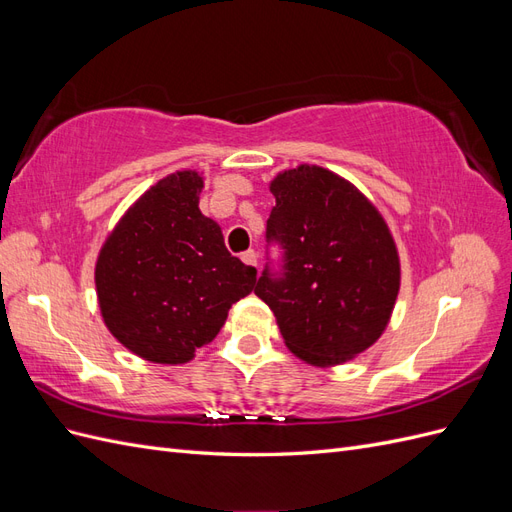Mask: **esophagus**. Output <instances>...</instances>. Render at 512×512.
<instances>
[{"mask_svg":"<svg viewBox=\"0 0 512 512\" xmlns=\"http://www.w3.org/2000/svg\"><path fill=\"white\" fill-rule=\"evenodd\" d=\"M241 260L245 262V265H250V267H256V265H258V256H256L254 250L243 252V254H241Z\"/></svg>","mask_w":512,"mask_h":512,"instance_id":"34e87169","label":"esophagus"}]
</instances>
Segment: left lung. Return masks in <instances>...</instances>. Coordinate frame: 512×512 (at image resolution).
Returning <instances> with one entry per match:
<instances>
[{
  "mask_svg": "<svg viewBox=\"0 0 512 512\" xmlns=\"http://www.w3.org/2000/svg\"><path fill=\"white\" fill-rule=\"evenodd\" d=\"M267 239L284 247V273L254 288L286 348L314 367H335L374 346L391 320L401 265L389 224L348 179L299 164L269 183Z\"/></svg>",
  "mask_w": 512,
  "mask_h": 512,
  "instance_id": "1",
  "label": "left lung"
}]
</instances>
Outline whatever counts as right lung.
Wrapping results in <instances>:
<instances>
[{
	"instance_id": "1",
	"label": "right lung",
	"mask_w": 512,
	"mask_h": 512,
	"mask_svg": "<svg viewBox=\"0 0 512 512\" xmlns=\"http://www.w3.org/2000/svg\"><path fill=\"white\" fill-rule=\"evenodd\" d=\"M205 177L177 170L134 200L96 260L106 329L136 356L183 365L213 342L256 269L230 256L218 222L200 213Z\"/></svg>"
}]
</instances>
